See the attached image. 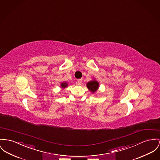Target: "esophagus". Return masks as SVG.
<instances>
[{"label": "esophagus", "instance_id": "obj_1", "mask_svg": "<svg viewBox=\"0 0 160 160\" xmlns=\"http://www.w3.org/2000/svg\"><path fill=\"white\" fill-rule=\"evenodd\" d=\"M82 79H79L77 80L76 83H77V84H78V85H81V84H82Z\"/></svg>", "mask_w": 160, "mask_h": 160}]
</instances>
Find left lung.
I'll return each mask as SVG.
<instances>
[{"instance_id": "8db88e82", "label": "left lung", "mask_w": 160, "mask_h": 160, "mask_svg": "<svg viewBox=\"0 0 160 160\" xmlns=\"http://www.w3.org/2000/svg\"><path fill=\"white\" fill-rule=\"evenodd\" d=\"M99 82L96 81V79H93V80L89 81L86 84L87 88L92 93H94L99 88Z\"/></svg>"}]
</instances>
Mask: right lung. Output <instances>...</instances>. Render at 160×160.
I'll use <instances>...</instances> for the list:
<instances>
[{
	"mask_svg": "<svg viewBox=\"0 0 160 160\" xmlns=\"http://www.w3.org/2000/svg\"><path fill=\"white\" fill-rule=\"evenodd\" d=\"M67 87H68V82H62L61 83V87L62 89H64V88H67Z\"/></svg>",
	"mask_w": 160,
	"mask_h": 160,
	"instance_id": "1",
	"label": "right lung"
}]
</instances>
